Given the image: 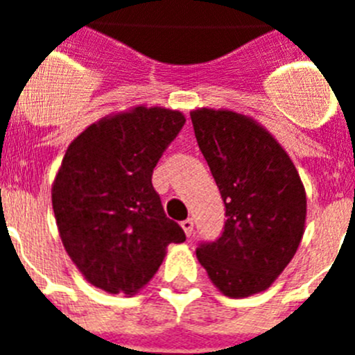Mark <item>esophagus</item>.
Returning a JSON list of instances; mask_svg holds the SVG:
<instances>
[{"mask_svg":"<svg viewBox=\"0 0 355 355\" xmlns=\"http://www.w3.org/2000/svg\"><path fill=\"white\" fill-rule=\"evenodd\" d=\"M181 227H183V231H185L187 236H191L192 229H194V222H192L191 218H187V220H183V222H181Z\"/></svg>","mask_w":355,"mask_h":355,"instance_id":"esophagus-1","label":"esophagus"}]
</instances>
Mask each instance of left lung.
Returning a JSON list of instances; mask_svg holds the SVG:
<instances>
[{
    "label": "left lung",
    "instance_id": "8db88e82",
    "mask_svg": "<svg viewBox=\"0 0 355 355\" xmlns=\"http://www.w3.org/2000/svg\"><path fill=\"white\" fill-rule=\"evenodd\" d=\"M196 139L225 203L216 242L196 257L225 297L266 291L288 268L306 227V191L282 144L249 115L198 107Z\"/></svg>",
    "mask_w": 355,
    "mask_h": 355
}]
</instances>
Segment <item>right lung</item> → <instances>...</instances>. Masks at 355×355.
Returning a JSON list of instances; mask_svg holds the SVG:
<instances>
[{
    "label": "right lung",
    "instance_id": "add662e5",
    "mask_svg": "<svg viewBox=\"0 0 355 355\" xmlns=\"http://www.w3.org/2000/svg\"><path fill=\"white\" fill-rule=\"evenodd\" d=\"M180 110L133 106L78 133L51 187L58 234L76 269L112 295H135L185 232L166 218L152 172L185 124Z\"/></svg>",
    "mask_w": 355,
    "mask_h": 355
}]
</instances>
